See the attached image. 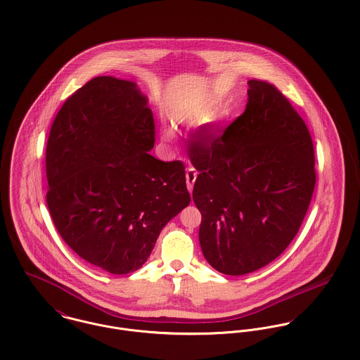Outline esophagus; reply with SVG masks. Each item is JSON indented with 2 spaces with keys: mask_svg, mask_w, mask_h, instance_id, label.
Here are the masks:
<instances>
[{
  "mask_svg": "<svg viewBox=\"0 0 360 360\" xmlns=\"http://www.w3.org/2000/svg\"><path fill=\"white\" fill-rule=\"evenodd\" d=\"M196 178H198L196 169L192 168V167L188 168V171H186V185H188V189H189L191 193H192V191H193V184H195Z\"/></svg>",
  "mask_w": 360,
  "mask_h": 360,
  "instance_id": "1",
  "label": "esophagus"
}]
</instances>
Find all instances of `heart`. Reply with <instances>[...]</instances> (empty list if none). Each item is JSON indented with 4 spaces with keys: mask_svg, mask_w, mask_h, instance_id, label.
<instances>
[{
    "mask_svg": "<svg viewBox=\"0 0 360 360\" xmlns=\"http://www.w3.org/2000/svg\"><path fill=\"white\" fill-rule=\"evenodd\" d=\"M169 135V132H165V136H168Z\"/></svg>",
    "mask_w": 360,
    "mask_h": 360,
    "instance_id": "1",
    "label": "heart"
}]
</instances>
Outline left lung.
<instances>
[{
  "label": "left lung",
  "instance_id": "8db88e82",
  "mask_svg": "<svg viewBox=\"0 0 360 360\" xmlns=\"http://www.w3.org/2000/svg\"><path fill=\"white\" fill-rule=\"evenodd\" d=\"M244 113L222 136L195 142L200 247L224 275L258 271L295 238L314 195L311 134L276 86L250 80Z\"/></svg>",
  "mask_w": 360,
  "mask_h": 360
}]
</instances>
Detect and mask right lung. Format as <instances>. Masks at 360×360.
Wrapping results in <instances>:
<instances>
[{"instance_id":"1","label":"right lung","mask_w":360,"mask_h":360,"mask_svg":"<svg viewBox=\"0 0 360 360\" xmlns=\"http://www.w3.org/2000/svg\"><path fill=\"white\" fill-rule=\"evenodd\" d=\"M155 121L132 81L95 77L62 106L46 145V204L66 244L113 275L139 269L191 202L182 161H161Z\"/></svg>"}]
</instances>
